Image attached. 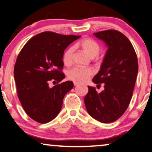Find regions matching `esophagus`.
<instances>
[{"label": "esophagus", "mask_w": 152, "mask_h": 152, "mask_svg": "<svg viewBox=\"0 0 152 152\" xmlns=\"http://www.w3.org/2000/svg\"><path fill=\"white\" fill-rule=\"evenodd\" d=\"M73 83H74V86H78V85H79V83H77V82H73Z\"/></svg>", "instance_id": "1"}]
</instances>
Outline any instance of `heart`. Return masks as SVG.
<instances>
[{"label": "heart", "instance_id": "heart-1", "mask_svg": "<svg viewBox=\"0 0 152 152\" xmlns=\"http://www.w3.org/2000/svg\"><path fill=\"white\" fill-rule=\"evenodd\" d=\"M78 45L87 53L91 58H94L99 56L100 48L99 43L91 39H85L79 43ZM75 48L71 47L64 52L63 56V62L65 65L71 64L73 62V56ZM94 74V71L91 68L74 67L67 72V77L72 81L77 82H84L87 81L91 75Z\"/></svg>", "mask_w": 152, "mask_h": 152}]
</instances>
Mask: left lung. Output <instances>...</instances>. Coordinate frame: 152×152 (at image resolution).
Wrapping results in <instances>:
<instances>
[{
	"label": "left lung",
	"mask_w": 152,
	"mask_h": 152,
	"mask_svg": "<svg viewBox=\"0 0 152 152\" xmlns=\"http://www.w3.org/2000/svg\"><path fill=\"white\" fill-rule=\"evenodd\" d=\"M105 43L107 50L100 71L92 79L104 89L98 93L88 86L84 98L86 110L90 116L102 123H111L122 116L132 96L138 73V61L133 46L124 34L115 30L94 32Z\"/></svg>",
	"instance_id": "left-lung-1"
}]
</instances>
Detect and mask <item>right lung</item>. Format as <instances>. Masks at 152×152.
I'll use <instances>...</instances> for the list:
<instances>
[{
  "mask_svg": "<svg viewBox=\"0 0 152 152\" xmlns=\"http://www.w3.org/2000/svg\"><path fill=\"white\" fill-rule=\"evenodd\" d=\"M80 37L41 32L30 39L18 55L14 66L18 96L26 113L36 122L53 120L61 110L65 94L73 88L71 81L52 88L49 82L55 80L58 83L64 79L60 71L64 52Z\"/></svg>",
  "mask_w": 152,
  "mask_h": 152,
  "instance_id": "1",
  "label": "right lung"
}]
</instances>
